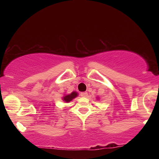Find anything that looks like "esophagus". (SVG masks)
I'll return each mask as SVG.
<instances>
[{
    "label": "esophagus",
    "instance_id": "obj_1",
    "mask_svg": "<svg viewBox=\"0 0 159 159\" xmlns=\"http://www.w3.org/2000/svg\"><path fill=\"white\" fill-rule=\"evenodd\" d=\"M80 96L83 97V98H85V97H87L88 96V93L87 92L81 93H80Z\"/></svg>",
    "mask_w": 159,
    "mask_h": 159
}]
</instances>
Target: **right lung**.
I'll return each instance as SVG.
<instances>
[{"label": "right lung", "mask_w": 159, "mask_h": 159, "mask_svg": "<svg viewBox=\"0 0 159 159\" xmlns=\"http://www.w3.org/2000/svg\"><path fill=\"white\" fill-rule=\"evenodd\" d=\"M77 95H77V93L76 92H73V93H71V94H70V95H67L66 96H64L63 98V99L65 102H69L70 101H71L74 98H76Z\"/></svg>", "instance_id": "1"}]
</instances>
